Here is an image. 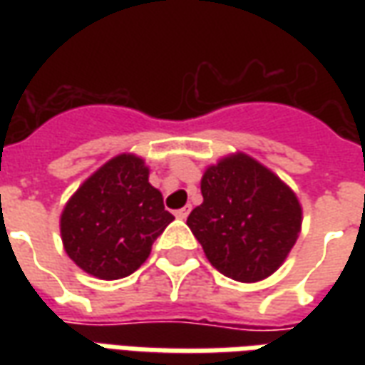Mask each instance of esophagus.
I'll use <instances>...</instances> for the list:
<instances>
[{
  "label": "esophagus",
  "instance_id": "1",
  "mask_svg": "<svg viewBox=\"0 0 365 365\" xmlns=\"http://www.w3.org/2000/svg\"><path fill=\"white\" fill-rule=\"evenodd\" d=\"M175 217H178V219H187V215H190V207H183V209H178V211H175Z\"/></svg>",
  "mask_w": 365,
  "mask_h": 365
}]
</instances>
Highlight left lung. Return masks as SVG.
<instances>
[{"mask_svg": "<svg viewBox=\"0 0 365 365\" xmlns=\"http://www.w3.org/2000/svg\"><path fill=\"white\" fill-rule=\"evenodd\" d=\"M203 203L187 227L207 260L237 282L266 279L282 266L301 232V205L289 185L248 154L237 152L201 178Z\"/></svg>", "mask_w": 365, "mask_h": 365, "instance_id": "left-lung-1", "label": "left lung"}]
</instances>
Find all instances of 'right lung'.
<instances>
[{
	"label": "right lung",
	"mask_w": 365,
	"mask_h": 365,
	"mask_svg": "<svg viewBox=\"0 0 365 365\" xmlns=\"http://www.w3.org/2000/svg\"><path fill=\"white\" fill-rule=\"evenodd\" d=\"M174 215L135 154H119L78 187L60 217L66 254L86 274L120 279L143 266Z\"/></svg>",
	"instance_id": "obj_1"
}]
</instances>
